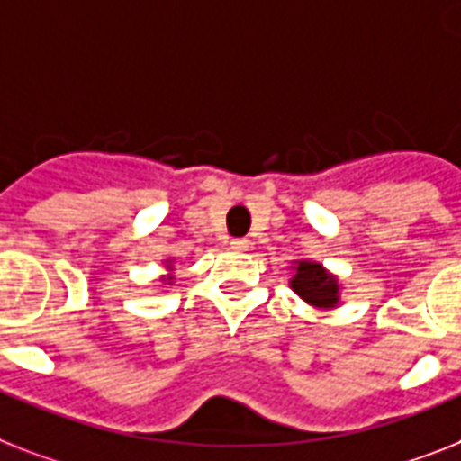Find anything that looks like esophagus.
<instances>
[{
  "label": "esophagus",
  "instance_id": "34e87169",
  "mask_svg": "<svg viewBox=\"0 0 461 461\" xmlns=\"http://www.w3.org/2000/svg\"><path fill=\"white\" fill-rule=\"evenodd\" d=\"M247 247H249V240H247V238L230 240V249H235V252H245Z\"/></svg>",
  "mask_w": 461,
  "mask_h": 461
}]
</instances>
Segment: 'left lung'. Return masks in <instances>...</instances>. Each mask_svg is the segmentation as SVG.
Masks as SVG:
<instances>
[{"label": "left lung", "instance_id": "8db88e82", "mask_svg": "<svg viewBox=\"0 0 461 461\" xmlns=\"http://www.w3.org/2000/svg\"><path fill=\"white\" fill-rule=\"evenodd\" d=\"M290 287L303 302L315 308H334L339 303V280L325 266L311 258L294 261V276Z\"/></svg>", "mask_w": 461, "mask_h": 461}]
</instances>
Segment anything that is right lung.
Returning <instances> with one entry per match:
<instances>
[{"label":"right lung","instance_id":"right-lung-1","mask_svg":"<svg viewBox=\"0 0 461 461\" xmlns=\"http://www.w3.org/2000/svg\"><path fill=\"white\" fill-rule=\"evenodd\" d=\"M167 264H169V266H167V268H169V271H171V258H167ZM167 280H169V283H171L174 277H167Z\"/></svg>","mask_w":461,"mask_h":461}]
</instances>
